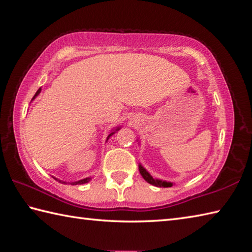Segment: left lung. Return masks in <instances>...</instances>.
Instances as JSON below:
<instances>
[{
	"instance_id": "left-lung-1",
	"label": "left lung",
	"mask_w": 252,
	"mask_h": 252,
	"mask_svg": "<svg viewBox=\"0 0 252 252\" xmlns=\"http://www.w3.org/2000/svg\"><path fill=\"white\" fill-rule=\"evenodd\" d=\"M139 170H140V173L141 175L143 176L144 180L150 183V184H152L154 186H159V187H171L173 184L172 183H168V182H163V181H159V180H155V178H153L152 176L150 175V174L146 172L143 167H142L141 165L139 166Z\"/></svg>"
}]
</instances>
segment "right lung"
I'll return each mask as SVG.
<instances>
[{
	"label": "right lung",
	"mask_w": 252,
	"mask_h": 252,
	"mask_svg": "<svg viewBox=\"0 0 252 252\" xmlns=\"http://www.w3.org/2000/svg\"><path fill=\"white\" fill-rule=\"evenodd\" d=\"M39 93H40V88H39V89L37 90V93H36V94H35V95H34V97H33V99H34V98L36 97V95H37V94H38ZM117 130H119V129H117ZM113 133H114V132H112V133H110V134H109V136H111V135H112ZM109 136H108V139H109ZM89 180H90V178L88 177V178H85V180H81V181H78V182H76V183H72V184H75V185H76V184H84V183H87V182H89Z\"/></svg>",
	"instance_id": "right-lung-1"
}]
</instances>
